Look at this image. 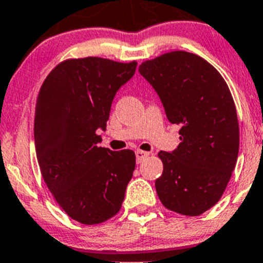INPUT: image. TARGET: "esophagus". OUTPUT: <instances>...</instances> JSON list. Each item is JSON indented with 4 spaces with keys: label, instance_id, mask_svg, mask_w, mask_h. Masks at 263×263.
Segmentation results:
<instances>
[{
    "label": "esophagus",
    "instance_id": "esophagus-1",
    "mask_svg": "<svg viewBox=\"0 0 263 263\" xmlns=\"http://www.w3.org/2000/svg\"><path fill=\"white\" fill-rule=\"evenodd\" d=\"M147 156H148V152L141 151V149H138V151H136V161H137V163L142 162V161L145 160Z\"/></svg>",
    "mask_w": 263,
    "mask_h": 263
}]
</instances>
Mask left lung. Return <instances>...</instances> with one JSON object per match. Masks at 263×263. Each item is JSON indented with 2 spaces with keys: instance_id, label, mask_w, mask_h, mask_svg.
Segmentation results:
<instances>
[{
  "instance_id": "left-lung-1",
  "label": "left lung",
  "mask_w": 263,
  "mask_h": 263,
  "mask_svg": "<svg viewBox=\"0 0 263 263\" xmlns=\"http://www.w3.org/2000/svg\"><path fill=\"white\" fill-rule=\"evenodd\" d=\"M138 71L154 86L170 122L181 126L177 148L158 152V198L180 215H202L220 201L237 161L239 128L229 86L211 63L186 51L147 60Z\"/></svg>"
}]
</instances>
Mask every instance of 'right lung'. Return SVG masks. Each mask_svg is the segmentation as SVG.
Listing matches in <instances>:
<instances>
[{"label": "right lung", "mask_w": 263, "mask_h": 263, "mask_svg": "<svg viewBox=\"0 0 263 263\" xmlns=\"http://www.w3.org/2000/svg\"><path fill=\"white\" fill-rule=\"evenodd\" d=\"M137 62L102 57L68 59L40 88L34 109V146L46 186L60 207L83 224H97L121 210L136 156L132 149L100 147L118 88Z\"/></svg>", "instance_id": "right-lung-1"}]
</instances>
